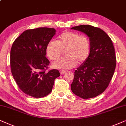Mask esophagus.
Instances as JSON below:
<instances>
[{
  "label": "esophagus",
  "instance_id": "34e87169",
  "mask_svg": "<svg viewBox=\"0 0 126 126\" xmlns=\"http://www.w3.org/2000/svg\"><path fill=\"white\" fill-rule=\"evenodd\" d=\"M66 71H65V70H60V74H61V75H63L65 73H66Z\"/></svg>",
  "mask_w": 126,
  "mask_h": 126
}]
</instances>
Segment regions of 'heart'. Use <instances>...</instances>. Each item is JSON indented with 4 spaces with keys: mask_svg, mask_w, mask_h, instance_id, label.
I'll return each instance as SVG.
<instances>
[{
    "mask_svg": "<svg viewBox=\"0 0 126 126\" xmlns=\"http://www.w3.org/2000/svg\"><path fill=\"white\" fill-rule=\"evenodd\" d=\"M65 51L67 56L53 63L55 68L68 70L75 66L77 62L82 63L89 56L90 43L85 35H79L77 32L66 31L62 33L56 40H51L46 48L48 58L52 60L58 59Z\"/></svg>",
    "mask_w": 126,
    "mask_h": 126,
    "instance_id": "obj_1",
    "label": "heart"
}]
</instances>
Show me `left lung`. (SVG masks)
<instances>
[{"label": "left lung", "mask_w": 126, "mask_h": 126, "mask_svg": "<svg viewBox=\"0 0 126 126\" xmlns=\"http://www.w3.org/2000/svg\"><path fill=\"white\" fill-rule=\"evenodd\" d=\"M71 29L82 32L89 37V56L74 72L72 92L83 99L101 94L110 84L115 72L116 58L112 41L100 28L91 25H79Z\"/></svg>", "instance_id": "obj_1"}]
</instances>
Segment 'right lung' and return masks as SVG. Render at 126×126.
I'll use <instances>...</instances> for the list:
<instances>
[{"label":"right lung","instance_id":"1","mask_svg":"<svg viewBox=\"0 0 126 126\" xmlns=\"http://www.w3.org/2000/svg\"><path fill=\"white\" fill-rule=\"evenodd\" d=\"M56 34L53 28H38L23 32L15 40L10 52L11 73L20 89L35 98L52 92L58 70H48L46 58L48 43Z\"/></svg>","mask_w":126,"mask_h":126}]
</instances>
